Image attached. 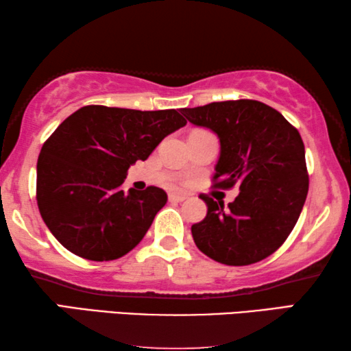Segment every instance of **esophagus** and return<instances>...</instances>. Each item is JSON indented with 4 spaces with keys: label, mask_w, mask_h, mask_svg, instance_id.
Here are the masks:
<instances>
[{
    "label": "esophagus",
    "mask_w": 351,
    "mask_h": 351,
    "mask_svg": "<svg viewBox=\"0 0 351 351\" xmlns=\"http://www.w3.org/2000/svg\"><path fill=\"white\" fill-rule=\"evenodd\" d=\"M186 198H187V195H182V193H169V199H170V202H175V203L184 202Z\"/></svg>",
    "instance_id": "esophagus-1"
}]
</instances>
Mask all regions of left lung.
Segmentation results:
<instances>
[{
	"label": "left lung",
	"instance_id": "left-lung-1",
	"mask_svg": "<svg viewBox=\"0 0 351 351\" xmlns=\"http://www.w3.org/2000/svg\"><path fill=\"white\" fill-rule=\"evenodd\" d=\"M220 141L214 187L239 186L228 206L202 193L208 214L192 225L199 252L226 265H250L280 248L295 226L309 189L302 136L276 109L256 99L181 109Z\"/></svg>",
	"mask_w": 351,
	"mask_h": 351
}]
</instances>
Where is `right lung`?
Segmentation results:
<instances>
[{
	"mask_svg": "<svg viewBox=\"0 0 351 351\" xmlns=\"http://www.w3.org/2000/svg\"><path fill=\"white\" fill-rule=\"evenodd\" d=\"M187 123L175 109L84 106L58 126L37 160V204L51 234L76 256L130 253L167 203L162 189H130L128 169Z\"/></svg>",
	"mask_w": 351,
	"mask_h": 351,
	"instance_id": "right-lung-1",
	"label": "right lung"
}]
</instances>
